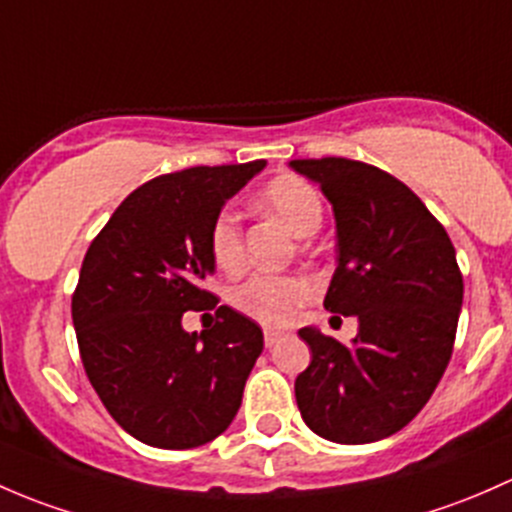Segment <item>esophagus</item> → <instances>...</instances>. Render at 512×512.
I'll return each instance as SVG.
<instances>
[{
	"label": "esophagus",
	"instance_id": "esophagus-1",
	"mask_svg": "<svg viewBox=\"0 0 512 512\" xmlns=\"http://www.w3.org/2000/svg\"><path fill=\"white\" fill-rule=\"evenodd\" d=\"M283 337V333H278V330H266V333H263V342H266V347H273V345H278V340H281Z\"/></svg>",
	"mask_w": 512,
	"mask_h": 512
}]
</instances>
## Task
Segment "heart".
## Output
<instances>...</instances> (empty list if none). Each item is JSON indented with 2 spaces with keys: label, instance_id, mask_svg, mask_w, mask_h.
I'll return each mask as SVG.
<instances>
[{
  "label": "heart",
  "instance_id": "obj_1",
  "mask_svg": "<svg viewBox=\"0 0 512 512\" xmlns=\"http://www.w3.org/2000/svg\"><path fill=\"white\" fill-rule=\"evenodd\" d=\"M261 207L281 217L298 236L313 234L323 221V199L308 179L298 175H281L263 187ZM209 251L221 271H239L244 266V236L234 209H221L209 231ZM313 295V286L300 276H278V273H254L239 286L231 288L229 303L246 318L283 328L293 323L300 305Z\"/></svg>",
  "mask_w": 512,
  "mask_h": 512
}]
</instances>
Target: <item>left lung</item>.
<instances>
[{"label":"left lung","mask_w":512,"mask_h":512,"mask_svg":"<svg viewBox=\"0 0 512 512\" xmlns=\"http://www.w3.org/2000/svg\"><path fill=\"white\" fill-rule=\"evenodd\" d=\"M333 204L337 268L325 310L357 315L345 345L298 330L310 365L295 402L310 431L335 444H370L409 424L451 360L463 276L449 234L426 204L379 167L347 157L291 160Z\"/></svg>","instance_id":"1"}]
</instances>
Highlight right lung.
<instances>
[{
	"label": "right lung",
	"mask_w": 512,
	"mask_h": 512,
	"mask_svg": "<svg viewBox=\"0 0 512 512\" xmlns=\"http://www.w3.org/2000/svg\"><path fill=\"white\" fill-rule=\"evenodd\" d=\"M266 160L189 167L123 199L88 246L71 315L83 370L110 416L157 449H194L229 429L263 350L261 328L204 288L209 231ZM187 309L218 323L187 334Z\"/></svg>",
	"instance_id": "add662e5"
}]
</instances>
